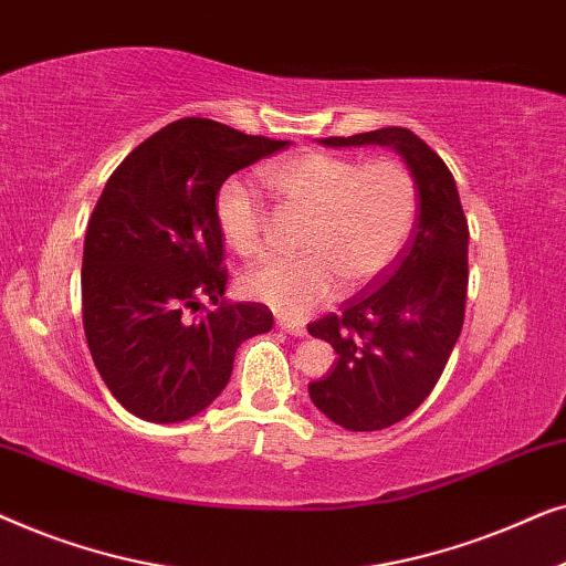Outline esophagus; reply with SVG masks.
<instances>
[{"label":"esophagus","mask_w":566,"mask_h":566,"mask_svg":"<svg viewBox=\"0 0 566 566\" xmlns=\"http://www.w3.org/2000/svg\"><path fill=\"white\" fill-rule=\"evenodd\" d=\"M277 327L283 332H289L293 337H306V327L301 322H291V319H277Z\"/></svg>","instance_id":"esophagus-1"}]
</instances>
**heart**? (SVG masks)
I'll return each instance as SVG.
<instances>
[{
  "instance_id": "1",
  "label": "heart",
  "mask_w": 566,
  "mask_h": 566,
  "mask_svg": "<svg viewBox=\"0 0 566 566\" xmlns=\"http://www.w3.org/2000/svg\"><path fill=\"white\" fill-rule=\"evenodd\" d=\"M262 180L291 211L308 216L298 250L242 275L239 289L285 316H301L345 289L374 283L397 260L417 219V182L397 157L360 161L329 151H301L262 169ZM216 223L239 258L268 250V213L239 180L221 185Z\"/></svg>"
}]
</instances>
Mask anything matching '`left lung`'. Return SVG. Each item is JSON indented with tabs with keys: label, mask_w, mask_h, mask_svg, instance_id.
Masks as SVG:
<instances>
[{
	"label": "left lung",
	"mask_w": 566,
	"mask_h": 566,
	"mask_svg": "<svg viewBox=\"0 0 566 566\" xmlns=\"http://www.w3.org/2000/svg\"><path fill=\"white\" fill-rule=\"evenodd\" d=\"M324 146H391L412 169L420 216L405 250L368 289L308 324L335 347L329 376L308 397L345 430L405 420L436 389L467 314L469 223L446 161L412 130L389 126L319 138Z\"/></svg>",
	"instance_id": "8db88e82"
}]
</instances>
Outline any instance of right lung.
Segmentation results:
<instances>
[{"label": "right lung", "mask_w": 566, "mask_h": 566, "mask_svg": "<svg viewBox=\"0 0 566 566\" xmlns=\"http://www.w3.org/2000/svg\"><path fill=\"white\" fill-rule=\"evenodd\" d=\"M289 142L180 118L115 167L84 237L82 322L115 399L149 422L203 412L229 384L237 347L273 327L265 304L223 298L216 196ZM211 297L216 310L195 313Z\"/></svg>", "instance_id": "1"}]
</instances>
